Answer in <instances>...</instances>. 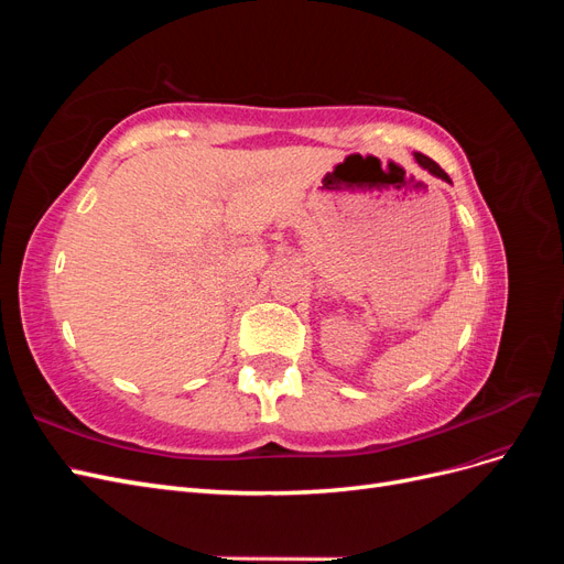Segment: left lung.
<instances>
[{
    "label": "left lung",
    "mask_w": 564,
    "mask_h": 564,
    "mask_svg": "<svg viewBox=\"0 0 564 564\" xmlns=\"http://www.w3.org/2000/svg\"><path fill=\"white\" fill-rule=\"evenodd\" d=\"M414 158H416V162L423 166V169H429V172L433 174V176H437V178H442V181H449V176L442 172L440 169V164H435L431 158H425V155H421V152H414ZM452 183V181H449Z\"/></svg>",
    "instance_id": "left-lung-1"
}]
</instances>
